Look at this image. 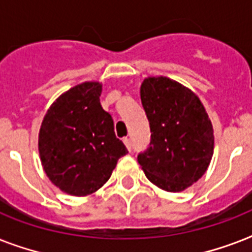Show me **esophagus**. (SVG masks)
Listing matches in <instances>:
<instances>
[{"instance_id":"obj_1","label":"esophagus","mask_w":252,"mask_h":252,"mask_svg":"<svg viewBox=\"0 0 252 252\" xmlns=\"http://www.w3.org/2000/svg\"><path fill=\"white\" fill-rule=\"evenodd\" d=\"M123 141H124V144H126V149L129 150H132V144H130V140L128 137H126V138H123Z\"/></svg>"}]
</instances>
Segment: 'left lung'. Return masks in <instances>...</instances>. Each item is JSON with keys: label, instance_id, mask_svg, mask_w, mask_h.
Here are the masks:
<instances>
[{"label": "left lung", "instance_id": "obj_1", "mask_svg": "<svg viewBox=\"0 0 252 252\" xmlns=\"http://www.w3.org/2000/svg\"><path fill=\"white\" fill-rule=\"evenodd\" d=\"M141 103L150 126L149 148L137 156L146 178L180 192L207 171L215 148L213 126L197 95L167 77L145 78Z\"/></svg>", "mask_w": 252, "mask_h": 252}]
</instances>
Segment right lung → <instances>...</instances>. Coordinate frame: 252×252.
<instances>
[{"label": "right lung", "mask_w": 252, "mask_h": 252, "mask_svg": "<svg viewBox=\"0 0 252 252\" xmlns=\"http://www.w3.org/2000/svg\"><path fill=\"white\" fill-rule=\"evenodd\" d=\"M100 93L99 82L72 87L49 107L41 123V165L49 180L69 195L98 191L128 153L115 136L111 115L100 106Z\"/></svg>", "instance_id": "1"}]
</instances>
